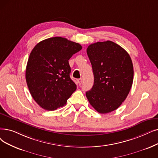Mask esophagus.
<instances>
[{"mask_svg":"<svg viewBox=\"0 0 158 158\" xmlns=\"http://www.w3.org/2000/svg\"><path fill=\"white\" fill-rule=\"evenodd\" d=\"M77 81H78V83H79V85H81L82 82H83V79H79L77 80Z\"/></svg>","mask_w":158,"mask_h":158,"instance_id":"1","label":"esophagus"}]
</instances>
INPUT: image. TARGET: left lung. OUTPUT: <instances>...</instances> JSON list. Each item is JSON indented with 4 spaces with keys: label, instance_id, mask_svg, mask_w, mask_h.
<instances>
[{
    "label": "left lung",
    "instance_id": "1",
    "mask_svg": "<svg viewBox=\"0 0 158 158\" xmlns=\"http://www.w3.org/2000/svg\"><path fill=\"white\" fill-rule=\"evenodd\" d=\"M86 52L94 76L86 98L99 113L111 112L120 106L132 87V59L126 50L110 40L89 45Z\"/></svg>",
    "mask_w": 158,
    "mask_h": 158
}]
</instances>
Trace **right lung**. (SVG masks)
Masks as SVG:
<instances>
[{
    "mask_svg": "<svg viewBox=\"0 0 158 158\" xmlns=\"http://www.w3.org/2000/svg\"><path fill=\"white\" fill-rule=\"evenodd\" d=\"M82 49L79 43L61 37L39 43L31 52L26 69L30 92L37 103L46 110L66 105L77 86L70 77L68 63Z\"/></svg>",
    "mask_w": 158,
    "mask_h": 158,
    "instance_id": "add662e5",
    "label": "right lung"
}]
</instances>
